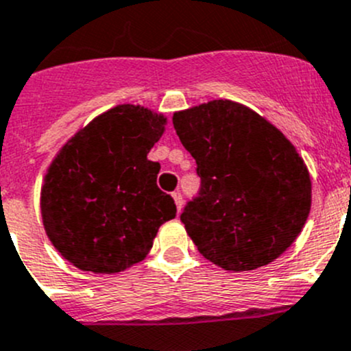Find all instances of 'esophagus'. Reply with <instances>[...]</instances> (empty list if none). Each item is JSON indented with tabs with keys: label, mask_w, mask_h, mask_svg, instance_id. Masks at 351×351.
<instances>
[{
	"label": "esophagus",
	"mask_w": 351,
	"mask_h": 351,
	"mask_svg": "<svg viewBox=\"0 0 351 351\" xmlns=\"http://www.w3.org/2000/svg\"><path fill=\"white\" fill-rule=\"evenodd\" d=\"M173 199H175V204H176V209L182 210L183 207V195L180 192H173Z\"/></svg>",
	"instance_id": "1"
}]
</instances>
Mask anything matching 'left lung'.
<instances>
[{
    "mask_svg": "<svg viewBox=\"0 0 351 351\" xmlns=\"http://www.w3.org/2000/svg\"><path fill=\"white\" fill-rule=\"evenodd\" d=\"M173 125L200 176L180 216L200 254L226 271L280 257L300 234L312 200L307 166L291 142L226 99L175 113Z\"/></svg>",
    "mask_w": 351,
    "mask_h": 351,
    "instance_id": "obj_1",
    "label": "left lung"
}]
</instances>
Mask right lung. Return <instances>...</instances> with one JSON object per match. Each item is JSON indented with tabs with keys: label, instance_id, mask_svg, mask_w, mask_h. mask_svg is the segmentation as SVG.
I'll return each mask as SVG.
<instances>
[{
	"label": "right lung",
	"instance_id": "obj_1",
	"mask_svg": "<svg viewBox=\"0 0 351 351\" xmlns=\"http://www.w3.org/2000/svg\"><path fill=\"white\" fill-rule=\"evenodd\" d=\"M165 118L121 104L78 132L51 165L43 223L56 250L82 271L113 274L142 261L159 226L176 216L149 161Z\"/></svg>",
	"mask_w": 351,
	"mask_h": 351
}]
</instances>
